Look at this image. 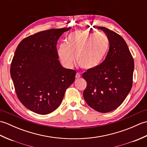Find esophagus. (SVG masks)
Segmentation results:
<instances>
[{"label": "esophagus", "instance_id": "34e87169", "mask_svg": "<svg viewBox=\"0 0 147 147\" xmlns=\"http://www.w3.org/2000/svg\"><path fill=\"white\" fill-rule=\"evenodd\" d=\"M80 77H81L80 74L79 73H77L76 74V79H78V78H80Z\"/></svg>", "mask_w": 147, "mask_h": 147}]
</instances>
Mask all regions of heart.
<instances>
[{
  "instance_id": "heart-1",
  "label": "heart",
  "mask_w": 147,
  "mask_h": 147,
  "mask_svg": "<svg viewBox=\"0 0 147 147\" xmlns=\"http://www.w3.org/2000/svg\"><path fill=\"white\" fill-rule=\"evenodd\" d=\"M109 49V40L105 34L79 30L67 36L66 43L59 45L58 54L65 67L73 66L76 55V61L80 67L92 70L101 64Z\"/></svg>"
}]
</instances>
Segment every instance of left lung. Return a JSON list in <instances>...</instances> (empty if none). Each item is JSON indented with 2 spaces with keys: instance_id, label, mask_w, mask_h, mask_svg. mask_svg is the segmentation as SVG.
<instances>
[{
  "instance_id": "1",
  "label": "left lung",
  "mask_w": 147,
  "mask_h": 147,
  "mask_svg": "<svg viewBox=\"0 0 147 147\" xmlns=\"http://www.w3.org/2000/svg\"><path fill=\"white\" fill-rule=\"evenodd\" d=\"M109 40V50L98 67L86 70L83 97L90 107L105 113L115 110L124 102L133 85L134 61L126 42L117 33L97 27Z\"/></svg>"
}]
</instances>
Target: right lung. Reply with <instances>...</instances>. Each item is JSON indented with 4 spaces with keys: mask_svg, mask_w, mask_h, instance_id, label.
I'll list each match as a JSON object with an SVG mask.
<instances>
[{
    "mask_svg": "<svg viewBox=\"0 0 147 147\" xmlns=\"http://www.w3.org/2000/svg\"><path fill=\"white\" fill-rule=\"evenodd\" d=\"M71 28L42 31L18 45L11 65V76L18 99L29 110L47 114L55 111L76 72L62 66L57 43Z\"/></svg>",
    "mask_w": 147,
    "mask_h": 147,
    "instance_id": "right-lung-1",
    "label": "right lung"
}]
</instances>
